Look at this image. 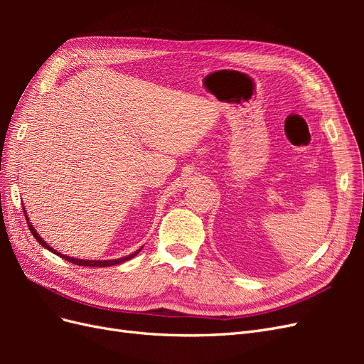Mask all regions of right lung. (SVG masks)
<instances>
[{"label":"right lung","mask_w":364,"mask_h":364,"mask_svg":"<svg viewBox=\"0 0 364 364\" xmlns=\"http://www.w3.org/2000/svg\"><path fill=\"white\" fill-rule=\"evenodd\" d=\"M26 209V208H24ZM24 214H26V220H27V223H28V229H30V232L33 234V237H35L36 240H38V243L39 245H42V247H46V249H48L50 252H53V253H56V255H59L60 258H63V259H67V261H70V262H73V264H75V266H87V267H109V266H115V264H119V262H124V261H127V259H132L134 257H136V253L138 252H141V249H138L136 252H134V253H130V255H127V257H124V258H118V259H105V261H100V259H95V261H92V259H79V258H73V257H67V255H63V253H60V252H58V250H54L51 246H48L46 241H43L41 237H39V234L36 232V229L33 228V225L30 223V220H28V217H27V213L24 211Z\"/></svg>","instance_id":"obj_1"}]
</instances>
